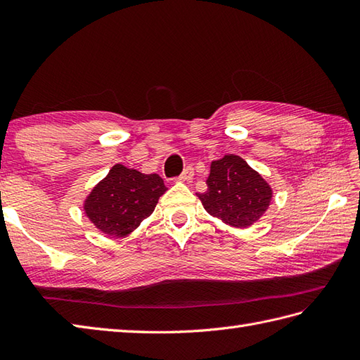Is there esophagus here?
Returning <instances> with one entry per match:
<instances>
[{
  "mask_svg": "<svg viewBox=\"0 0 360 360\" xmlns=\"http://www.w3.org/2000/svg\"><path fill=\"white\" fill-rule=\"evenodd\" d=\"M181 182H184V181H187V182H190L193 179V168L192 167H187L184 172H182V174L179 176L178 178Z\"/></svg>",
  "mask_w": 360,
  "mask_h": 360,
  "instance_id": "1",
  "label": "esophagus"
}]
</instances>
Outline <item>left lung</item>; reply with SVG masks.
Returning a JSON list of instances; mask_svg holds the SVG:
<instances>
[{
    "label": "left lung",
    "instance_id": "obj_1",
    "mask_svg": "<svg viewBox=\"0 0 360 360\" xmlns=\"http://www.w3.org/2000/svg\"><path fill=\"white\" fill-rule=\"evenodd\" d=\"M207 192L198 193L213 218L236 229H246L264 215L272 188L262 174L236 155H226L210 164Z\"/></svg>",
    "mask_w": 360,
    "mask_h": 360
}]
</instances>
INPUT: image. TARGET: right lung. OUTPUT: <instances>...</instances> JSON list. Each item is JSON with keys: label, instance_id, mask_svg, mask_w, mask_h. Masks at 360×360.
Returning a JSON list of instances; mask_svg holds the SVG:
<instances>
[{"label": "right lung", "instance_id": "1", "mask_svg": "<svg viewBox=\"0 0 360 360\" xmlns=\"http://www.w3.org/2000/svg\"><path fill=\"white\" fill-rule=\"evenodd\" d=\"M165 192L159 174L116 164L85 198L83 210L102 233L124 238L155 212Z\"/></svg>", "mask_w": 360, "mask_h": 360}]
</instances>
